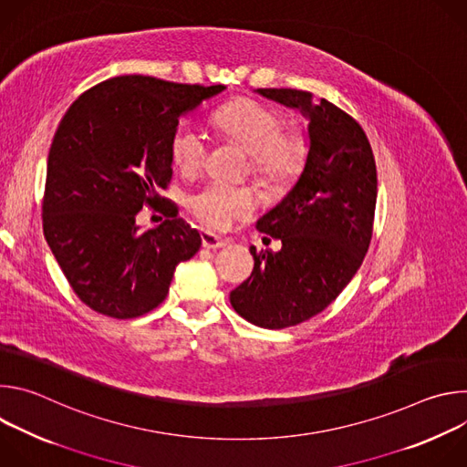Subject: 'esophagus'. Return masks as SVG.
Returning <instances> with one entry per match:
<instances>
[{
    "mask_svg": "<svg viewBox=\"0 0 467 467\" xmlns=\"http://www.w3.org/2000/svg\"><path fill=\"white\" fill-rule=\"evenodd\" d=\"M202 244L205 249H220L225 245V240H222L218 234H214L211 231H205V233H202Z\"/></svg>",
    "mask_w": 467,
    "mask_h": 467,
    "instance_id": "esophagus-1",
    "label": "esophagus"
}]
</instances>
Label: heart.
<instances>
[{
  "label": "heart",
  "instance_id": "obj_1",
  "mask_svg": "<svg viewBox=\"0 0 467 467\" xmlns=\"http://www.w3.org/2000/svg\"><path fill=\"white\" fill-rule=\"evenodd\" d=\"M222 135L249 153L251 171L265 184H285L303 168L306 146L299 132L285 130V118L253 99L233 101L214 112ZM170 153L175 168L184 175L202 170L207 157V139L193 123H181L171 135ZM258 205L249 186L207 182L186 197V207L205 227L227 229L249 218Z\"/></svg>",
  "mask_w": 467,
  "mask_h": 467
}]
</instances>
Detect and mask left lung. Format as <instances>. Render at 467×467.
I'll use <instances>...</instances> for the list:
<instances>
[{
    "label": "left lung",
    "instance_id": "1",
    "mask_svg": "<svg viewBox=\"0 0 467 467\" xmlns=\"http://www.w3.org/2000/svg\"><path fill=\"white\" fill-rule=\"evenodd\" d=\"M265 99L299 110L308 125L301 175L256 222L281 251L251 247L253 274L229 296L249 323L285 328L335 301L368 253L377 203V168L362 127L327 99L292 88H256Z\"/></svg>",
    "mask_w": 467,
    "mask_h": 467
}]
</instances>
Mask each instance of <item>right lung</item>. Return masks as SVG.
<instances>
[{
	"label": "right lung",
	"mask_w": 467,
	"mask_h": 467,
	"mask_svg": "<svg viewBox=\"0 0 467 467\" xmlns=\"http://www.w3.org/2000/svg\"><path fill=\"white\" fill-rule=\"evenodd\" d=\"M223 85H181L121 76L96 85L66 110L47 155L42 225L46 242L78 297L116 319L159 306L179 262L202 236L170 220L140 231L137 214L159 207L173 170L170 142L179 119Z\"/></svg>",
	"instance_id": "1"
}]
</instances>
